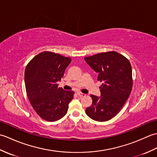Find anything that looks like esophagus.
Returning a JSON list of instances; mask_svg holds the SVG:
<instances>
[{
    "label": "esophagus",
    "instance_id": "obj_1",
    "mask_svg": "<svg viewBox=\"0 0 157 157\" xmlns=\"http://www.w3.org/2000/svg\"><path fill=\"white\" fill-rule=\"evenodd\" d=\"M77 94H78L79 97H83V96H86L85 94H83V93H82V92H77Z\"/></svg>",
    "mask_w": 157,
    "mask_h": 157
}]
</instances>
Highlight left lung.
<instances>
[{"label":"left lung","mask_w":157,"mask_h":157,"mask_svg":"<svg viewBox=\"0 0 157 157\" xmlns=\"http://www.w3.org/2000/svg\"><path fill=\"white\" fill-rule=\"evenodd\" d=\"M88 65L98 73L101 96L91 95L92 104L86 109L90 118L106 121L117 114L132 89V69L129 60L115 51L98 53L84 58Z\"/></svg>","instance_id":"1"}]
</instances>
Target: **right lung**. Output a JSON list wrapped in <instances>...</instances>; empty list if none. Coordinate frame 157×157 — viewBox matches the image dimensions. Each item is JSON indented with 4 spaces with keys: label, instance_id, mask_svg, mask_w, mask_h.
<instances>
[{
    "label": "right lung",
    "instance_id": "1",
    "mask_svg": "<svg viewBox=\"0 0 157 157\" xmlns=\"http://www.w3.org/2000/svg\"><path fill=\"white\" fill-rule=\"evenodd\" d=\"M71 59L51 52H43L33 58L25 70L26 92L32 107L43 119L55 121L64 117L73 91L58 88L57 82Z\"/></svg>",
    "mask_w": 157,
    "mask_h": 157
}]
</instances>
